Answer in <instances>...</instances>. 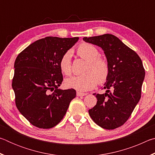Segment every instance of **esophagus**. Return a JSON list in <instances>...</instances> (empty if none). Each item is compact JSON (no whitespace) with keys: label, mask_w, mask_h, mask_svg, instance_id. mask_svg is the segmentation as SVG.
<instances>
[{"label":"esophagus","mask_w":155,"mask_h":155,"mask_svg":"<svg viewBox=\"0 0 155 155\" xmlns=\"http://www.w3.org/2000/svg\"><path fill=\"white\" fill-rule=\"evenodd\" d=\"M87 93H81V92H79V91H77V96H84L87 95Z\"/></svg>","instance_id":"34e87169"}]
</instances>
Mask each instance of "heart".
Returning a JSON list of instances; mask_svg holds the SVG:
<instances>
[{
  "label": "heart",
  "mask_w": 155,
  "mask_h": 155,
  "mask_svg": "<svg viewBox=\"0 0 155 155\" xmlns=\"http://www.w3.org/2000/svg\"><path fill=\"white\" fill-rule=\"evenodd\" d=\"M77 53L81 58L87 62L84 74L72 76L67 78L65 85L68 88L85 91L96 87L97 83H103L107 80L110 68L108 62L105 59L100 58L98 50L92 44L83 43L78 47ZM61 71L65 75H70L72 72V54L68 51L63 54L59 62Z\"/></svg>",
  "instance_id": "1"
}]
</instances>
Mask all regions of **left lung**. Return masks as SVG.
Segmentation results:
<instances>
[{"mask_svg":"<svg viewBox=\"0 0 155 155\" xmlns=\"http://www.w3.org/2000/svg\"><path fill=\"white\" fill-rule=\"evenodd\" d=\"M83 40L103 50L110 68L104 84L106 92L94 94L98 101L89 114L101 127L115 129L127 121L140 101L145 77L142 61L134 51L111 34Z\"/></svg>","mask_w":155,"mask_h":155,"instance_id":"1","label":"left lung"}]
</instances>
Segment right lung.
I'll use <instances>...</instances> for the list:
<instances>
[{
  "instance_id": "add662e5",
  "label": "right lung",
  "mask_w": 155,
  "mask_h": 155,
  "mask_svg": "<svg viewBox=\"0 0 155 155\" xmlns=\"http://www.w3.org/2000/svg\"><path fill=\"white\" fill-rule=\"evenodd\" d=\"M78 39L46 37L30 44L15 59L12 81L15 105L36 127L56 126L76 97L74 89L59 88L63 81L59 62Z\"/></svg>"
}]
</instances>
